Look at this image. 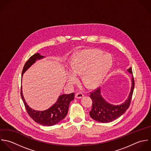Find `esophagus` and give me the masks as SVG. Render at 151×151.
<instances>
[{
    "label": "esophagus",
    "instance_id": "esophagus-1",
    "mask_svg": "<svg viewBox=\"0 0 151 151\" xmlns=\"http://www.w3.org/2000/svg\"><path fill=\"white\" fill-rule=\"evenodd\" d=\"M83 94L82 93H81V92H79V93H76L75 94V98H77V99H81V98H83Z\"/></svg>",
    "mask_w": 151,
    "mask_h": 151
}]
</instances>
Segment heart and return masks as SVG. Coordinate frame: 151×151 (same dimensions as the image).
Instances as JSON below:
<instances>
[{
  "mask_svg": "<svg viewBox=\"0 0 151 151\" xmlns=\"http://www.w3.org/2000/svg\"><path fill=\"white\" fill-rule=\"evenodd\" d=\"M113 60L109 55H104L98 49L82 50L73 57L71 69L66 71V81L73 86L79 81L78 76L82 75L83 84L92 89L98 86L110 71Z\"/></svg>",
  "mask_w": 151,
  "mask_h": 151,
  "instance_id": "1",
  "label": "heart"
}]
</instances>
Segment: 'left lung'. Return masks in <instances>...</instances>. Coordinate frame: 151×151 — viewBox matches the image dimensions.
I'll list each match as a JSON object with an SVG mask.
<instances>
[{"label":"left lung","mask_w":151,"mask_h":151,"mask_svg":"<svg viewBox=\"0 0 151 151\" xmlns=\"http://www.w3.org/2000/svg\"><path fill=\"white\" fill-rule=\"evenodd\" d=\"M127 72L132 75L131 88L127 99L121 104L112 105L106 101L101 95V88L91 93L90 97L92 100V107L89 115L93 119L99 122L108 123L119 118L128 109L131 104L135 83L132 68H129Z\"/></svg>","instance_id":"1"}]
</instances>
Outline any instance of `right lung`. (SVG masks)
<instances>
[{
    "label": "right lung",
    "mask_w": 151,
    "mask_h": 151,
    "mask_svg": "<svg viewBox=\"0 0 151 151\" xmlns=\"http://www.w3.org/2000/svg\"><path fill=\"white\" fill-rule=\"evenodd\" d=\"M45 58V56L40 55L39 53H36L29 58L24 64L22 70V82L23 73L37 60ZM21 96L26 109L32 119L40 125L50 127L58 124L66 117L68 112L69 104L74 99V93L68 95L63 94L60 95L58 97L57 101L52 106L47 109L42 111L34 110L27 105L23 95L22 86H21Z\"/></svg>",
    "instance_id": "obj_1"
}]
</instances>
